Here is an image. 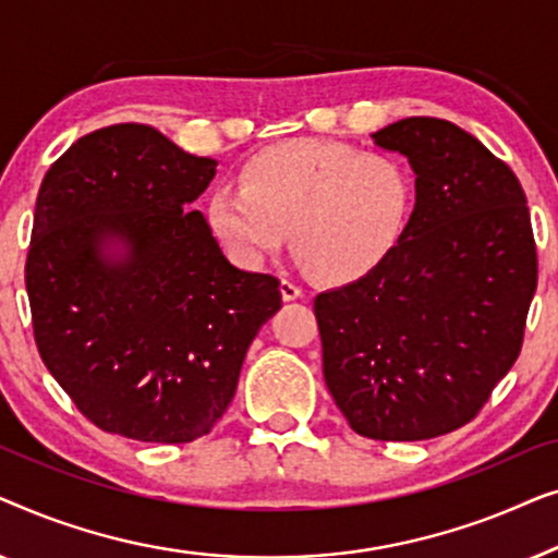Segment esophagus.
Wrapping results in <instances>:
<instances>
[{
  "mask_svg": "<svg viewBox=\"0 0 558 558\" xmlns=\"http://www.w3.org/2000/svg\"><path fill=\"white\" fill-rule=\"evenodd\" d=\"M279 289H281V296H284V302L300 300V296L304 294V289H302L300 284H296V281H292V279H281Z\"/></svg>",
  "mask_w": 558,
  "mask_h": 558,
  "instance_id": "1",
  "label": "esophagus"
}]
</instances>
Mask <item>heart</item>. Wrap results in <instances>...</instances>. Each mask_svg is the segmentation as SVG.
<instances>
[{"label":"heart","instance_id":"1","mask_svg":"<svg viewBox=\"0 0 558 558\" xmlns=\"http://www.w3.org/2000/svg\"><path fill=\"white\" fill-rule=\"evenodd\" d=\"M241 187L218 185L208 226L235 264L262 266L287 239L304 269L350 281L384 262L416 203L401 157L353 144L292 140L241 167Z\"/></svg>","mask_w":558,"mask_h":558}]
</instances>
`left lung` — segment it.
Segmentation results:
<instances>
[{"instance_id": "1", "label": "left lung", "mask_w": 558, "mask_h": 558, "mask_svg": "<svg viewBox=\"0 0 558 558\" xmlns=\"http://www.w3.org/2000/svg\"><path fill=\"white\" fill-rule=\"evenodd\" d=\"M373 142L409 159L416 205L384 262L315 296L323 373L361 437L432 439L472 422L521 353L536 241L513 170L452 121Z\"/></svg>"}]
</instances>
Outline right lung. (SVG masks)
Returning a JSON list of instances; mask_svg holds the SVG:
<instances>
[{
  "mask_svg": "<svg viewBox=\"0 0 558 558\" xmlns=\"http://www.w3.org/2000/svg\"><path fill=\"white\" fill-rule=\"evenodd\" d=\"M216 159L147 124L60 155L37 193L25 284L45 368L90 424L182 445L231 403L279 279L228 262L193 201Z\"/></svg>",
  "mask_w": 558,
  "mask_h": 558,
  "instance_id": "add662e5",
  "label": "right lung"
}]
</instances>
